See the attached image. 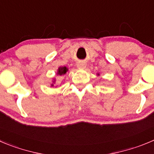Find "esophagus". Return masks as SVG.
Here are the masks:
<instances>
[{"label":"esophagus","instance_id":"esophagus-1","mask_svg":"<svg viewBox=\"0 0 154 154\" xmlns=\"http://www.w3.org/2000/svg\"><path fill=\"white\" fill-rule=\"evenodd\" d=\"M77 66H78L79 68H85L86 67V64H85V63H84V62H79V63H78V64H77Z\"/></svg>","mask_w":154,"mask_h":154}]
</instances>
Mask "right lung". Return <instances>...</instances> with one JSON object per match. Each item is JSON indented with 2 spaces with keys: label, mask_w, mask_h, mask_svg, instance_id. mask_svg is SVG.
I'll use <instances>...</instances> for the list:
<instances>
[{
  "label": "right lung",
  "mask_w": 154,
  "mask_h": 154,
  "mask_svg": "<svg viewBox=\"0 0 154 154\" xmlns=\"http://www.w3.org/2000/svg\"><path fill=\"white\" fill-rule=\"evenodd\" d=\"M67 71H68V69L66 67V66H64V67H60V68H59V70H58L57 74L60 75H65Z\"/></svg>",
  "instance_id": "obj_1"
}]
</instances>
